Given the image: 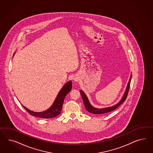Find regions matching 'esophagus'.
I'll return each mask as SVG.
<instances>
[{"label": "esophagus", "mask_w": 153, "mask_h": 153, "mask_svg": "<svg viewBox=\"0 0 153 153\" xmlns=\"http://www.w3.org/2000/svg\"><path fill=\"white\" fill-rule=\"evenodd\" d=\"M74 79L75 81H78V79H76V78H74Z\"/></svg>", "instance_id": "1"}]
</instances>
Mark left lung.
<instances>
[{"label": "left lung", "mask_w": 153, "mask_h": 153, "mask_svg": "<svg viewBox=\"0 0 153 153\" xmlns=\"http://www.w3.org/2000/svg\"><path fill=\"white\" fill-rule=\"evenodd\" d=\"M131 75L130 77L128 83L127 84V88L126 89L125 92V94L123 96V97L122 98V99L120 100V102H119L118 104H116L113 107H108V108H105L103 109H97L95 107H93L91 104L90 103L89 100H88V98L86 97V95H85V94L84 93L82 90H80L79 92L81 93V97L83 99V104L85 107L86 108V109L90 113H93V114H104V113H107L108 112L113 111V110L116 109L118 107H120V105L125 102L126 99V98L127 97V95H128V90L130 88V82H131Z\"/></svg>", "instance_id": "obj_1"}]
</instances>
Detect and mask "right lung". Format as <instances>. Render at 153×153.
<instances>
[{
	"instance_id": "add662e5",
	"label": "right lung",
	"mask_w": 153,
	"mask_h": 153,
	"mask_svg": "<svg viewBox=\"0 0 153 153\" xmlns=\"http://www.w3.org/2000/svg\"><path fill=\"white\" fill-rule=\"evenodd\" d=\"M14 54L15 53L13 54V56ZM72 88V81H70L65 83L60 90V91L58 93L57 97L55 99V101L54 102L51 107L45 111H42V112H35L28 109L26 107L23 106L22 104V105L24 108V109L26 110V111H27L28 113L31 116L37 117L42 118H51L56 117L60 114V112L62 111V108L65 97L66 95L71 90Z\"/></svg>"
}]
</instances>
